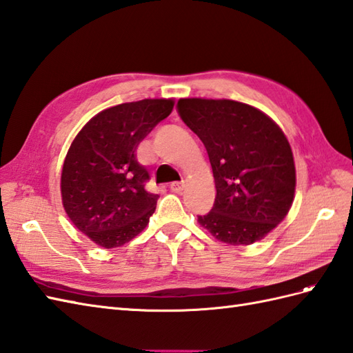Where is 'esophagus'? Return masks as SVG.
I'll use <instances>...</instances> for the list:
<instances>
[{
    "mask_svg": "<svg viewBox=\"0 0 353 353\" xmlns=\"http://www.w3.org/2000/svg\"><path fill=\"white\" fill-rule=\"evenodd\" d=\"M184 188H185V184L183 181H175V183L170 184V190L174 193H181Z\"/></svg>",
    "mask_w": 353,
    "mask_h": 353,
    "instance_id": "1",
    "label": "esophagus"
}]
</instances>
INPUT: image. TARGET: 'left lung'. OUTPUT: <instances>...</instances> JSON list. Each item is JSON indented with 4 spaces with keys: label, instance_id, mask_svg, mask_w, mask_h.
Returning a JSON list of instances; mask_svg holds the SVG:
<instances>
[{
    "label": "left lung",
    "instance_id": "obj_1",
    "mask_svg": "<svg viewBox=\"0 0 353 353\" xmlns=\"http://www.w3.org/2000/svg\"><path fill=\"white\" fill-rule=\"evenodd\" d=\"M184 124L208 152L217 196L197 221L232 245L259 241L288 216L295 163L281 128L263 112L234 100L181 99Z\"/></svg>",
    "mask_w": 353,
    "mask_h": 353
}]
</instances>
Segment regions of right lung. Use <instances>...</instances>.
<instances>
[{
	"mask_svg": "<svg viewBox=\"0 0 353 353\" xmlns=\"http://www.w3.org/2000/svg\"><path fill=\"white\" fill-rule=\"evenodd\" d=\"M172 109V99L123 103L101 110L74 137L61 174L63 205L97 245L119 247L147 228L159 194L145 188L150 174L136 150Z\"/></svg>",
	"mask_w": 353,
	"mask_h": 353,
	"instance_id": "obj_1",
	"label": "right lung"
}]
</instances>
